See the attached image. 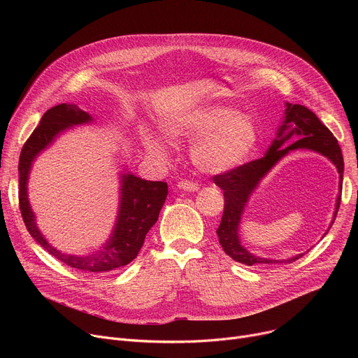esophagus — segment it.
I'll return each mask as SVG.
<instances>
[{
	"instance_id": "obj_1",
	"label": "esophagus",
	"mask_w": 358,
	"mask_h": 358,
	"mask_svg": "<svg viewBox=\"0 0 358 358\" xmlns=\"http://www.w3.org/2000/svg\"><path fill=\"white\" fill-rule=\"evenodd\" d=\"M177 187L180 190H184V192H190V193H194L199 190V184L197 182H193V181H180L177 184Z\"/></svg>"
}]
</instances>
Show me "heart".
I'll return each instance as SVG.
<instances>
[{"label": "heart", "instance_id": "1", "mask_svg": "<svg viewBox=\"0 0 358 358\" xmlns=\"http://www.w3.org/2000/svg\"><path fill=\"white\" fill-rule=\"evenodd\" d=\"M162 129L171 141H193L192 159L208 174H224L245 164L259 139L252 117L213 101L173 111L162 120ZM142 141L150 157L159 161L168 158L169 142L164 135L145 129Z\"/></svg>", "mask_w": 358, "mask_h": 358}]
</instances>
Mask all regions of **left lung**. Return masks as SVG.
<instances>
[{"mask_svg":"<svg viewBox=\"0 0 358 358\" xmlns=\"http://www.w3.org/2000/svg\"><path fill=\"white\" fill-rule=\"evenodd\" d=\"M289 141L291 142L290 144ZM287 143L289 145H287ZM297 149L313 150V152L327 157L336 166V171L340 174V185H338L340 193L336 196L334 219L329 224V228L332 227L338 209H340L343 190L344 159L340 145H338V141L334 138L329 129L325 124H322V122L316 117L313 111H310L305 106L286 103L285 119L281 122L277 130V136L266 152V157L238 166L234 171L213 177L215 184L223 190L224 197L223 216L216 234L219 236V242L223 251L235 261L242 262V264L245 266L257 267L289 264V262H293L303 255L297 254L287 259L258 257L251 254L245 247H243L239 238V224L243 210H245V206L252 193L255 192L258 184L277 165V162L283 159L289 152H292V150Z\"/></svg>","mask_w":358,"mask_h":358,"instance_id":"obj_1","label":"left lung"}]
</instances>
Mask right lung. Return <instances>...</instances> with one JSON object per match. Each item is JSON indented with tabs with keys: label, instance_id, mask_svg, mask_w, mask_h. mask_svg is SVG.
<instances>
[{
	"label": "right lung",
	"instance_id": "add662e5",
	"mask_svg": "<svg viewBox=\"0 0 358 358\" xmlns=\"http://www.w3.org/2000/svg\"><path fill=\"white\" fill-rule=\"evenodd\" d=\"M94 119L77 104H58L49 108L41 119L30 138L26 141L20 161H18V201L26 228L33 239L55 258L72 268L87 273H108L127 266L139 254L145 236L158 220L159 212L168 194V185L164 181H148L130 171L120 173V199L116 223L106 243L84 255L66 254L56 250L37 228L36 216L31 210L27 194L29 176L34 159L42 150L48 149L65 130L88 124Z\"/></svg>",
	"mask_w": 358,
	"mask_h": 358
}]
</instances>
